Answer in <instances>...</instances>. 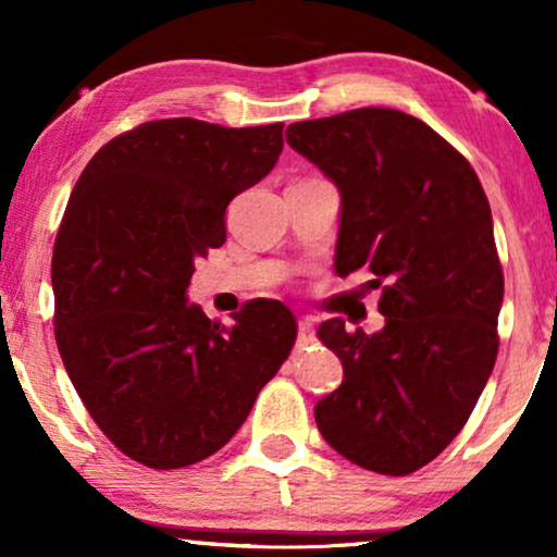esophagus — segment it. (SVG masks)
Masks as SVG:
<instances>
[{
  "mask_svg": "<svg viewBox=\"0 0 557 557\" xmlns=\"http://www.w3.org/2000/svg\"><path fill=\"white\" fill-rule=\"evenodd\" d=\"M299 346H307V343L314 341V322L310 318L299 320V335H297Z\"/></svg>",
  "mask_w": 557,
  "mask_h": 557,
  "instance_id": "esophagus-1",
  "label": "esophagus"
}]
</instances>
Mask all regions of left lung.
Here are the masks:
<instances>
[{
    "label": "left lung",
    "mask_w": 557,
    "mask_h": 557,
    "mask_svg": "<svg viewBox=\"0 0 557 557\" xmlns=\"http://www.w3.org/2000/svg\"><path fill=\"white\" fill-rule=\"evenodd\" d=\"M286 141L341 190L338 276L369 265L382 286L380 333L320 325L343 382L314 421L359 468L410 475L462 431L496 363L504 271L488 198L449 141L393 108L292 123Z\"/></svg>",
    "instance_id": "8db88e82"
}]
</instances>
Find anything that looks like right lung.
Masks as SVG:
<instances>
[{"label": "right lung", "instance_id": "add662e5", "mask_svg": "<svg viewBox=\"0 0 557 557\" xmlns=\"http://www.w3.org/2000/svg\"><path fill=\"white\" fill-rule=\"evenodd\" d=\"M284 123L149 121L115 136L74 185L51 258L53 333L100 431L152 470L230 442L297 341L281 301L211 322L185 289L224 245L232 198L271 173Z\"/></svg>", "mask_w": 557, "mask_h": 557}]
</instances>
